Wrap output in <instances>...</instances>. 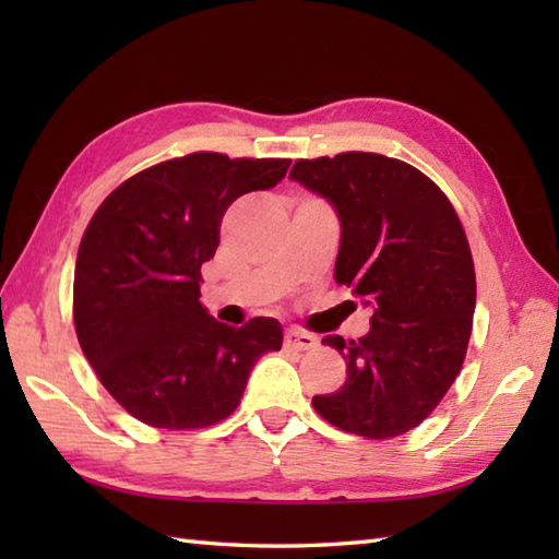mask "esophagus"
Wrapping results in <instances>:
<instances>
[{"instance_id": "1", "label": "esophagus", "mask_w": 559, "mask_h": 559, "mask_svg": "<svg viewBox=\"0 0 559 559\" xmlns=\"http://www.w3.org/2000/svg\"><path fill=\"white\" fill-rule=\"evenodd\" d=\"M286 346L293 350H312L319 346L317 336L312 334H305L300 329H288L286 331Z\"/></svg>"}]
</instances>
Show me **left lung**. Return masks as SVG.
I'll return each instance as SVG.
<instances>
[{"label": "left lung", "mask_w": 559, "mask_h": 559, "mask_svg": "<svg viewBox=\"0 0 559 559\" xmlns=\"http://www.w3.org/2000/svg\"><path fill=\"white\" fill-rule=\"evenodd\" d=\"M290 180L334 206V278L372 310L358 341L322 338L343 355L348 379L314 396V408L346 432L399 437L437 408L466 358L476 310L466 233L430 177L379 153L298 160Z\"/></svg>", "instance_id": "8db88e82"}]
</instances>
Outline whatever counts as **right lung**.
<instances>
[{
  "label": "right lung",
  "instance_id": "1",
  "mask_svg": "<svg viewBox=\"0 0 559 559\" xmlns=\"http://www.w3.org/2000/svg\"><path fill=\"white\" fill-rule=\"evenodd\" d=\"M288 165L192 153L129 177L91 218L74 271L76 336L103 386L136 420L192 430L228 418L254 362L281 350L276 319L235 329L199 298L223 213L242 194L276 187Z\"/></svg>",
  "mask_w": 559,
  "mask_h": 559
}]
</instances>
